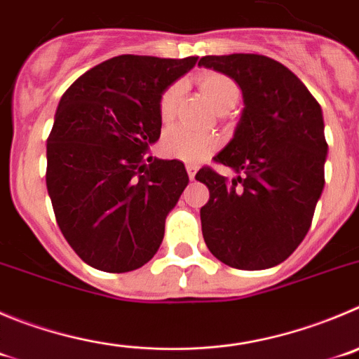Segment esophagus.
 Instances as JSON below:
<instances>
[{"label": "esophagus", "mask_w": 359, "mask_h": 359, "mask_svg": "<svg viewBox=\"0 0 359 359\" xmlns=\"http://www.w3.org/2000/svg\"><path fill=\"white\" fill-rule=\"evenodd\" d=\"M186 170H187V175H189L191 180H195V175L196 172H198V166L196 164H186Z\"/></svg>", "instance_id": "obj_1"}]
</instances>
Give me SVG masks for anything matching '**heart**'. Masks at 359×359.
I'll return each instance as SVG.
<instances>
[{"mask_svg":"<svg viewBox=\"0 0 359 359\" xmlns=\"http://www.w3.org/2000/svg\"><path fill=\"white\" fill-rule=\"evenodd\" d=\"M198 88L207 97L212 108L217 113H226L233 108L239 100V88L229 76L219 72H203L196 78ZM180 86L172 85L164 90L159 99V116L163 122H170L175 115L177 99H179ZM217 140L212 134L191 133L184 127H170L163 134L161 150L164 156L172 159L186 161V163H198L214 152Z\"/></svg>","mask_w":359,"mask_h":359,"instance_id":"b5f03b06","label":"heart"}]
</instances>
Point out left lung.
<instances>
[{
	"instance_id": "8db88e82",
	"label": "left lung",
	"mask_w": 359,
	"mask_h": 359,
	"mask_svg": "<svg viewBox=\"0 0 359 359\" xmlns=\"http://www.w3.org/2000/svg\"><path fill=\"white\" fill-rule=\"evenodd\" d=\"M198 65L232 78L244 102L232 140L214 157L236 177L196 173L210 193L200 209L203 239L230 267H274L304 239L323 195V109L296 74L267 56H203Z\"/></svg>"
}]
</instances>
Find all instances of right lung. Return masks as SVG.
Wrapping results in <instances>:
<instances>
[{
    "mask_svg": "<svg viewBox=\"0 0 359 359\" xmlns=\"http://www.w3.org/2000/svg\"><path fill=\"white\" fill-rule=\"evenodd\" d=\"M198 62L122 55L69 86L48 138L46 184L63 237L106 273L145 266L186 189L184 163L149 156L163 92Z\"/></svg>",
    "mask_w": 359,
    "mask_h": 359,
    "instance_id": "right-lung-1",
    "label": "right lung"
}]
</instances>
